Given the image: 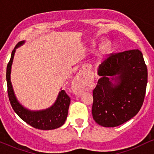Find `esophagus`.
I'll return each instance as SVG.
<instances>
[{"instance_id":"1","label":"esophagus","mask_w":154,"mask_h":154,"mask_svg":"<svg viewBox=\"0 0 154 154\" xmlns=\"http://www.w3.org/2000/svg\"><path fill=\"white\" fill-rule=\"evenodd\" d=\"M90 83H91V79L88 76L84 75L83 74L77 75L72 82V88L75 94H80Z\"/></svg>"}]
</instances>
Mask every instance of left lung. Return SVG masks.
I'll return each mask as SVG.
<instances>
[{"label":"left lung","instance_id":"1","mask_svg":"<svg viewBox=\"0 0 154 154\" xmlns=\"http://www.w3.org/2000/svg\"><path fill=\"white\" fill-rule=\"evenodd\" d=\"M98 75L100 78L93 91L92 107L96 123L114 128L135 116L143 103L148 82L141 51L134 49L112 54L98 67Z\"/></svg>","mask_w":154,"mask_h":154}]
</instances>
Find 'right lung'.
I'll return each mask as SVG.
<instances>
[{
  "mask_svg": "<svg viewBox=\"0 0 154 154\" xmlns=\"http://www.w3.org/2000/svg\"><path fill=\"white\" fill-rule=\"evenodd\" d=\"M24 41L17 43L12 51L11 59L7 65L6 81L8 95L11 105L14 111L23 121L33 128L43 130H54L64 124L68 115V109L70 104V98L64 90L59 92L55 103L50 108L40 111H31L24 108L16 98L11 82V71L16 49L23 45Z\"/></svg>",
  "mask_w": 154,
  "mask_h": 154,
  "instance_id": "1",
  "label": "right lung"
}]
</instances>
